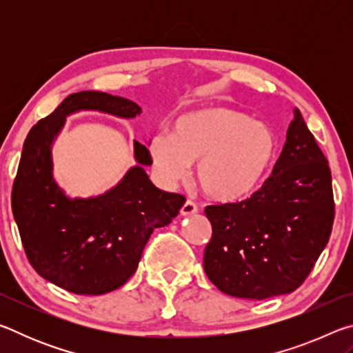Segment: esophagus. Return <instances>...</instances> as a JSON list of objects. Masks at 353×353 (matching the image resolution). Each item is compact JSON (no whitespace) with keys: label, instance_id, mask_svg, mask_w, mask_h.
Wrapping results in <instances>:
<instances>
[{"label":"esophagus","instance_id":"obj_1","mask_svg":"<svg viewBox=\"0 0 353 353\" xmlns=\"http://www.w3.org/2000/svg\"><path fill=\"white\" fill-rule=\"evenodd\" d=\"M194 213H198V205H196L193 201L185 202V204L181 208L182 216H188V214H194Z\"/></svg>","mask_w":353,"mask_h":353}]
</instances>
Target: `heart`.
<instances>
[{"mask_svg":"<svg viewBox=\"0 0 353 353\" xmlns=\"http://www.w3.org/2000/svg\"><path fill=\"white\" fill-rule=\"evenodd\" d=\"M157 177L174 185L196 163L194 177L207 198L235 202L259 187L277 152L271 128L241 110L210 105L179 117L171 137L155 134L148 143Z\"/></svg>","mask_w":353,"mask_h":353,"instance_id":"1","label":"heart"}]
</instances>
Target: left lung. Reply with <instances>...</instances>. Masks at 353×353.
Masks as SVG:
<instances>
[{
	"label": "left lung",
	"instance_id": "obj_1",
	"mask_svg": "<svg viewBox=\"0 0 353 353\" xmlns=\"http://www.w3.org/2000/svg\"><path fill=\"white\" fill-rule=\"evenodd\" d=\"M210 282L225 294L268 299L303 283L327 246L334 219L332 172L302 113L286 132L272 174L250 198L207 205Z\"/></svg>",
	"mask_w": 353,
	"mask_h": 353
}]
</instances>
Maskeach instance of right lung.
Segmentation results:
<instances>
[{"label":"right lung","mask_w":353,"mask_h":353,"mask_svg":"<svg viewBox=\"0 0 353 353\" xmlns=\"http://www.w3.org/2000/svg\"><path fill=\"white\" fill-rule=\"evenodd\" d=\"M79 110L135 118L141 107L103 92L65 98L29 130L12 187V213L28 260L39 276L74 294L99 296L132 277L154 229L168 225L185 198L159 190L149 181L143 166L152 162L148 148L139 141H134L139 165L117 187L97 198L65 196L52 179L51 146L65 118Z\"/></svg>","instance_id":"1"}]
</instances>
